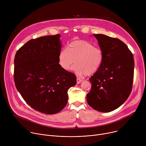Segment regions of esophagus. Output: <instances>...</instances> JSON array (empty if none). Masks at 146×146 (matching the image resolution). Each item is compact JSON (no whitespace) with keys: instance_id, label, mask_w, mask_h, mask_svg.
I'll use <instances>...</instances> for the list:
<instances>
[{"instance_id":"esophagus-1","label":"esophagus","mask_w":146,"mask_h":146,"mask_svg":"<svg viewBox=\"0 0 146 146\" xmlns=\"http://www.w3.org/2000/svg\"><path fill=\"white\" fill-rule=\"evenodd\" d=\"M82 81V80L79 78H77V84H80V82H81Z\"/></svg>"}]
</instances>
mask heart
<instances>
[{
  "label": "heart",
  "instance_id": "1",
  "mask_svg": "<svg viewBox=\"0 0 146 146\" xmlns=\"http://www.w3.org/2000/svg\"><path fill=\"white\" fill-rule=\"evenodd\" d=\"M103 53L88 41L77 40L70 42L66 48H62L58 55V63L65 70H69L74 63L73 70L78 75L92 74L100 68Z\"/></svg>",
  "mask_w": 146,
  "mask_h": 146
}]
</instances>
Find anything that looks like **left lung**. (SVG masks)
<instances>
[{
    "instance_id": "obj_1",
    "label": "left lung",
    "mask_w": 146,
    "mask_h": 146,
    "mask_svg": "<svg viewBox=\"0 0 146 146\" xmlns=\"http://www.w3.org/2000/svg\"><path fill=\"white\" fill-rule=\"evenodd\" d=\"M103 53L99 69L90 78L92 88L88 105L103 113L113 111L128 98L132 88L134 59L128 46L118 38L94 34Z\"/></svg>"
}]
</instances>
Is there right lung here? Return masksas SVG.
I'll list each match as a JSON object with an SVG mask.
<instances>
[{
	"label": "right lung",
	"mask_w": 146,
	"mask_h": 146,
	"mask_svg": "<svg viewBox=\"0 0 146 146\" xmlns=\"http://www.w3.org/2000/svg\"><path fill=\"white\" fill-rule=\"evenodd\" d=\"M60 35L28 41L16 52L15 87L33 109L46 114L58 113L66 105L68 91L76 83V75L58 63Z\"/></svg>",
	"instance_id": "obj_1"
}]
</instances>
